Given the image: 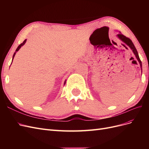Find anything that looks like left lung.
<instances>
[{
    "instance_id": "1",
    "label": "left lung",
    "mask_w": 149,
    "mask_h": 149,
    "mask_svg": "<svg viewBox=\"0 0 149 149\" xmlns=\"http://www.w3.org/2000/svg\"><path fill=\"white\" fill-rule=\"evenodd\" d=\"M117 37H118L119 39H120L122 42H123L124 43H125L127 45L132 49V52L134 53V54L135 55V56H136L137 60H138L139 64H140V66H141V70H142V62L141 61V60H140L139 58V54H138V52L137 51V49L136 48V47H135L134 43H132V40L129 39V38L126 37L125 36L123 35V34H121L120 32L119 31V33H118V35H117Z\"/></svg>"
}]
</instances>
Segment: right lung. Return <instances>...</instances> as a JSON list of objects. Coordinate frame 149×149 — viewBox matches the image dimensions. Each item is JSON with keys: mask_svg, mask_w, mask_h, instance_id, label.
Returning a JSON list of instances; mask_svg holds the SVG:
<instances>
[{"mask_svg": "<svg viewBox=\"0 0 149 149\" xmlns=\"http://www.w3.org/2000/svg\"><path fill=\"white\" fill-rule=\"evenodd\" d=\"M26 40H25L24 41V42L22 43H21V44L20 45L17 47V48L16 49V50H15V52L14 54H13V57H12V61H13V58H14V56H15V55L16 53H17L18 51H19V49H20V48H21L22 46H23L24 45V44L26 43ZM11 64H12V63H11ZM66 80H65V83H64V84H65V83H66Z\"/></svg>", "mask_w": 149, "mask_h": 149, "instance_id": "1", "label": "right lung"}]
</instances>
